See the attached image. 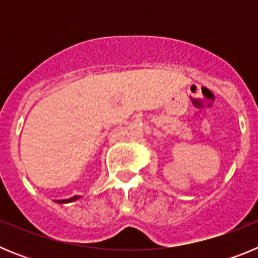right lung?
Returning a JSON list of instances; mask_svg holds the SVG:
<instances>
[{
  "instance_id": "1",
  "label": "right lung",
  "mask_w": 258,
  "mask_h": 258,
  "mask_svg": "<svg viewBox=\"0 0 258 258\" xmlns=\"http://www.w3.org/2000/svg\"><path fill=\"white\" fill-rule=\"evenodd\" d=\"M76 199H79V197H74V198H71V199H66V200H58L56 203H71V202H75Z\"/></svg>"
}]
</instances>
